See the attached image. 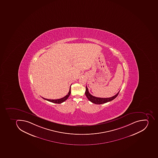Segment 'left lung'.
I'll use <instances>...</instances> for the list:
<instances>
[{"mask_svg": "<svg viewBox=\"0 0 158 158\" xmlns=\"http://www.w3.org/2000/svg\"><path fill=\"white\" fill-rule=\"evenodd\" d=\"M119 92L120 91H119L116 95L112 96V97H111V98H97V97H95V96H94L91 95V94L89 93V89H87V86H86V90H85V94L86 95L88 99L89 100L90 102H91L94 103V104H102L108 102H110V101L113 100L115 98L117 97Z\"/></svg>", "mask_w": 158, "mask_h": 158, "instance_id": "8db88e82", "label": "left lung"}]
</instances>
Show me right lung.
Masks as SVG:
<instances>
[{
    "label": "right lung",
    "mask_w": 158,
    "mask_h": 158,
    "mask_svg": "<svg viewBox=\"0 0 158 158\" xmlns=\"http://www.w3.org/2000/svg\"><path fill=\"white\" fill-rule=\"evenodd\" d=\"M71 86L69 87V92L67 95H65L64 98H62L58 99H49L45 98H43L45 100H47L48 102H51L55 103H58V104H60L62 103L63 102L67 100V99L69 97V95L71 94Z\"/></svg>",
    "instance_id": "1"
}]
</instances>
